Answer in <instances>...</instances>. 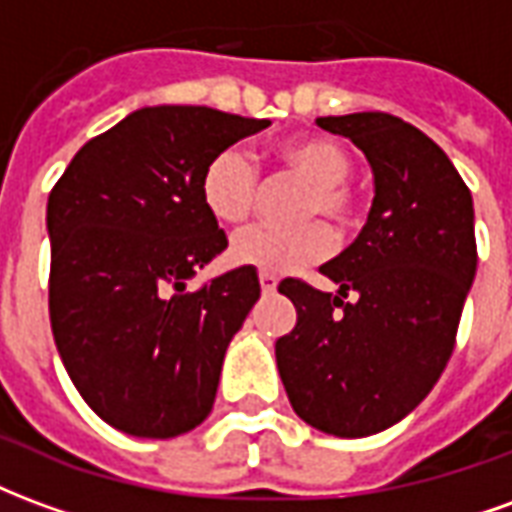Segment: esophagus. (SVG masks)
Listing matches in <instances>:
<instances>
[{
	"instance_id": "34e87169",
	"label": "esophagus",
	"mask_w": 512,
	"mask_h": 512,
	"mask_svg": "<svg viewBox=\"0 0 512 512\" xmlns=\"http://www.w3.org/2000/svg\"><path fill=\"white\" fill-rule=\"evenodd\" d=\"M260 290L271 296L274 290H277V277H271V274H260Z\"/></svg>"
}]
</instances>
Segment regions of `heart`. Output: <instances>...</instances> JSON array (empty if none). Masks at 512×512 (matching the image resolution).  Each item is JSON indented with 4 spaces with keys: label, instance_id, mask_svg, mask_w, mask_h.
Returning <instances> with one entry per match:
<instances>
[{
    "label": "heart",
    "instance_id": "b5f03b06",
    "mask_svg": "<svg viewBox=\"0 0 512 512\" xmlns=\"http://www.w3.org/2000/svg\"><path fill=\"white\" fill-rule=\"evenodd\" d=\"M279 158L290 172L310 183L304 200V216H326L332 222H348L354 213V197L345 186L351 175V156L343 145L326 136H307L282 145ZM202 202L216 222H246L257 205L260 178L252 156L244 147H224L208 161L202 172ZM334 235L326 224L315 222L299 230L279 227H249L230 244V260L235 266L257 268L260 274H290L332 255Z\"/></svg>",
    "mask_w": 512,
    "mask_h": 512
}]
</instances>
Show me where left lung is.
Wrapping results in <instances>:
<instances>
[{
    "label": "left lung",
    "mask_w": 512,
    "mask_h": 512,
    "mask_svg": "<svg viewBox=\"0 0 512 512\" xmlns=\"http://www.w3.org/2000/svg\"><path fill=\"white\" fill-rule=\"evenodd\" d=\"M315 123L365 153L373 205L354 244L321 266L337 293L279 282L296 326L277 340V367L307 425L362 439L408 417L450 362L477 274L474 205L447 153L400 117Z\"/></svg>",
    "instance_id": "left-lung-1"
}]
</instances>
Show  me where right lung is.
<instances>
[{
  "mask_svg": "<svg viewBox=\"0 0 512 512\" xmlns=\"http://www.w3.org/2000/svg\"><path fill=\"white\" fill-rule=\"evenodd\" d=\"M268 126L208 106H145L90 139L51 189L54 343L87 406L128 436L172 439L211 414L260 279L241 266L186 290L227 249L202 172Z\"/></svg>",
  "mask_w": 512,
  "mask_h": 512,
  "instance_id": "1",
  "label": "right lung"
}]
</instances>
